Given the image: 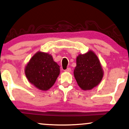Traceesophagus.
<instances>
[{"label":"esophagus","instance_id":"34e87169","mask_svg":"<svg viewBox=\"0 0 129 129\" xmlns=\"http://www.w3.org/2000/svg\"><path fill=\"white\" fill-rule=\"evenodd\" d=\"M71 69L70 68H68L67 69V70H64V71L65 72H71Z\"/></svg>","mask_w":129,"mask_h":129}]
</instances>
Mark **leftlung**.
I'll return each instance as SVG.
<instances>
[{
	"mask_svg": "<svg viewBox=\"0 0 129 129\" xmlns=\"http://www.w3.org/2000/svg\"><path fill=\"white\" fill-rule=\"evenodd\" d=\"M103 74L100 61L93 51L89 50L86 53L77 56L74 75L78 85L82 90H89L98 86Z\"/></svg>",
	"mask_w": 129,
	"mask_h": 129,
	"instance_id": "8db88e82",
	"label": "left lung"
}]
</instances>
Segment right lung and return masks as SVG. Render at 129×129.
<instances>
[{
	"label": "right lung",
	"mask_w": 129,
	"mask_h": 129,
	"mask_svg": "<svg viewBox=\"0 0 129 129\" xmlns=\"http://www.w3.org/2000/svg\"><path fill=\"white\" fill-rule=\"evenodd\" d=\"M24 72L31 84L46 91L55 83L60 69L51 54L39 51L29 60L25 67Z\"/></svg>",
	"instance_id": "1"
}]
</instances>
